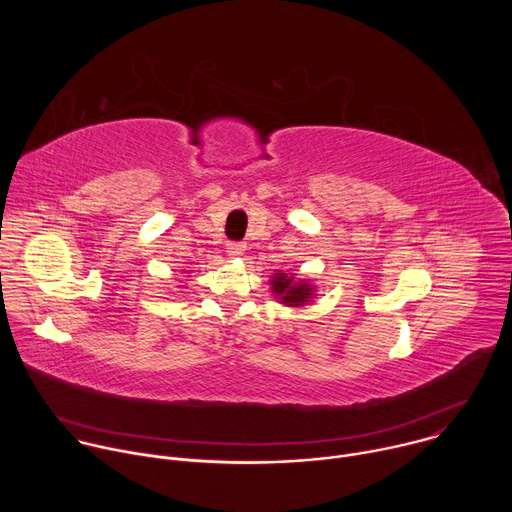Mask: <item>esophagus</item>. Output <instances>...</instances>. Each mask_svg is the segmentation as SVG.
<instances>
[{"mask_svg":"<svg viewBox=\"0 0 512 512\" xmlns=\"http://www.w3.org/2000/svg\"><path fill=\"white\" fill-rule=\"evenodd\" d=\"M245 251H247V245H245V243H229V245H227V253H229L231 257H241Z\"/></svg>","mask_w":512,"mask_h":512,"instance_id":"1","label":"esophagus"}]
</instances>
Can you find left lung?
Returning a JSON list of instances; mask_svg holds the SVG:
<instances>
[{
	"instance_id": "left-lung-1",
	"label": "left lung",
	"mask_w": 512,
	"mask_h": 512,
	"mask_svg": "<svg viewBox=\"0 0 512 512\" xmlns=\"http://www.w3.org/2000/svg\"><path fill=\"white\" fill-rule=\"evenodd\" d=\"M271 291L275 294V298L291 308H300L304 304H308L314 298V285L308 283L306 279L296 281L294 273H273L271 277Z\"/></svg>"
}]
</instances>
